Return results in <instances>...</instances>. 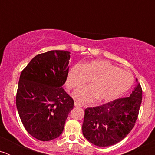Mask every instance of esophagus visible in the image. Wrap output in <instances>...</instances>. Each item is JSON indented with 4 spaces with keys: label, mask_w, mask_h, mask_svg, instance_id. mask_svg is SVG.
<instances>
[{
    "label": "esophagus",
    "mask_w": 155,
    "mask_h": 155,
    "mask_svg": "<svg viewBox=\"0 0 155 155\" xmlns=\"http://www.w3.org/2000/svg\"><path fill=\"white\" fill-rule=\"evenodd\" d=\"M74 106H76V107H83V105L81 103H79V102H75Z\"/></svg>",
    "instance_id": "34e87169"
}]
</instances>
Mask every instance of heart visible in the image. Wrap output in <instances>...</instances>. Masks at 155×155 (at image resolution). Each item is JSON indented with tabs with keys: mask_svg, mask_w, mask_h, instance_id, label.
I'll return each instance as SVG.
<instances>
[{
	"mask_svg": "<svg viewBox=\"0 0 155 155\" xmlns=\"http://www.w3.org/2000/svg\"><path fill=\"white\" fill-rule=\"evenodd\" d=\"M88 81L89 86L74 93L75 99L81 103L91 102L96 98L100 102L116 99L130 88L134 78L128 71L109 61L95 60L74 66L68 73L67 85L70 89H78Z\"/></svg>",
	"mask_w": 155,
	"mask_h": 155,
	"instance_id": "b5f03b06",
	"label": "heart"
}]
</instances>
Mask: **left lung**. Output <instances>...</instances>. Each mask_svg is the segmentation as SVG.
<instances>
[{"label":"left lung","instance_id":"left-lung-1","mask_svg":"<svg viewBox=\"0 0 155 155\" xmlns=\"http://www.w3.org/2000/svg\"><path fill=\"white\" fill-rule=\"evenodd\" d=\"M137 86L130 97L113 100L84 110L82 133L98 147H109L121 141L135 125L142 101L141 86Z\"/></svg>","mask_w":155,"mask_h":155}]
</instances>
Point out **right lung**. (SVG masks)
<instances>
[{
    "mask_svg": "<svg viewBox=\"0 0 155 155\" xmlns=\"http://www.w3.org/2000/svg\"><path fill=\"white\" fill-rule=\"evenodd\" d=\"M70 52L51 50L32 58L21 71L16 106L27 132L42 141L64 130L74 100L62 87L69 71Z\"/></svg>",
    "mask_w": 155,
    "mask_h": 155,
    "instance_id": "obj_1",
    "label": "right lung"
}]
</instances>
